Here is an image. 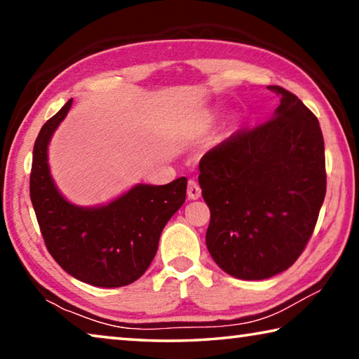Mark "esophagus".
I'll list each match as a JSON object with an SVG mask.
<instances>
[{
	"label": "esophagus",
	"instance_id": "34e87169",
	"mask_svg": "<svg viewBox=\"0 0 359 359\" xmlns=\"http://www.w3.org/2000/svg\"><path fill=\"white\" fill-rule=\"evenodd\" d=\"M187 194H188V198L190 199H198L199 196H201V188H199V185H198V182H194V180H190L188 182V190H187Z\"/></svg>",
	"mask_w": 359,
	"mask_h": 359
}]
</instances>
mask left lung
Segmentation results:
<instances>
[{
	"mask_svg": "<svg viewBox=\"0 0 359 359\" xmlns=\"http://www.w3.org/2000/svg\"><path fill=\"white\" fill-rule=\"evenodd\" d=\"M266 123L242 131L199 161L210 209L205 245L236 278L264 280L287 271L311 239L326 194L325 141L304 102L282 87Z\"/></svg>",
	"mask_w": 359,
	"mask_h": 359,
	"instance_id": "left-lung-1",
	"label": "left lung"
}]
</instances>
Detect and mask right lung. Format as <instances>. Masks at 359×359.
Masks as SVG:
<instances>
[{"mask_svg":"<svg viewBox=\"0 0 359 359\" xmlns=\"http://www.w3.org/2000/svg\"><path fill=\"white\" fill-rule=\"evenodd\" d=\"M72 100L36 137L29 196L53 259L77 280L117 288L137 280L158 250L163 228L185 203L187 179L166 185L136 184L111 203L77 205L60 193L48 166V144Z\"/></svg>","mask_w":359,"mask_h":359,"instance_id":"right-lung-1","label":"right lung"}]
</instances>
